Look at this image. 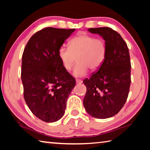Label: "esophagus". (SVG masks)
Masks as SVG:
<instances>
[{
  "label": "esophagus",
  "instance_id": "obj_1",
  "mask_svg": "<svg viewBox=\"0 0 150 150\" xmlns=\"http://www.w3.org/2000/svg\"><path fill=\"white\" fill-rule=\"evenodd\" d=\"M82 80L81 79H76V83H77V84H80V83H82Z\"/></svg>",
  "mask_w": 150,
  "mask_h": 150
}]
</instances>
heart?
Listing matches in <instances>:
<instances>
[{
  "label": "heart",
  "instance_id": "b5f03b06",
  "mask_svg": "<svg viewBox=\"0 0 150 150\" xmlns=\"http://www.w3.org/2000/svg\"><path fill=\"white\" fill-rule=\"evenodd\" d=\"M106 52L107 48L103 40L80 34L70 40L69 47L61 46L57 51V57L66 71L71 69L76 57L77 64L73 74L76 77H82L87 74L88 69L93 71L100 69L105 60Z\"/></svg>",
  "mask_w": 150,
  "mask_h": 150
}]
</instances>
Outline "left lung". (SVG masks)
<instances>
[{"label":"left lung","mask_w":150,"mask_h":150,"mask_svg":"<svg viewBox=\"0 0 150 150\" xmlns=\"http://www.w3.org/2000/svg\"><path fill=\"white\" fill-rule=\"evenodd\" d=\"M88 31L103 38L107 52L100 69L83 81L87 87L83 105L93 117L110 118L121 110L128 96L131 83L129 50L121 35L110 28Z\"/></svg>","instance_id":"8db88e82"}]
</instances>
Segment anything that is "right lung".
<instances>
[{
    "mask_svg": "<svg viewBox=\"0 0 150 150\" xmlns=\"http://www.w3.org/2000/svg\"><path fill=\"white\" fill-rule=\"evenodd\" d=\"M75 29L45 28L32 35L24 48L21 79L24 97L32 112L46 122L64 115L75 79L63 69L58 49Z\"/></svg>",
    "mask_w": 150,
    "mask_h": 150,
    "instance_id": "1",
    "label": "right lung"
}]
</instances>
